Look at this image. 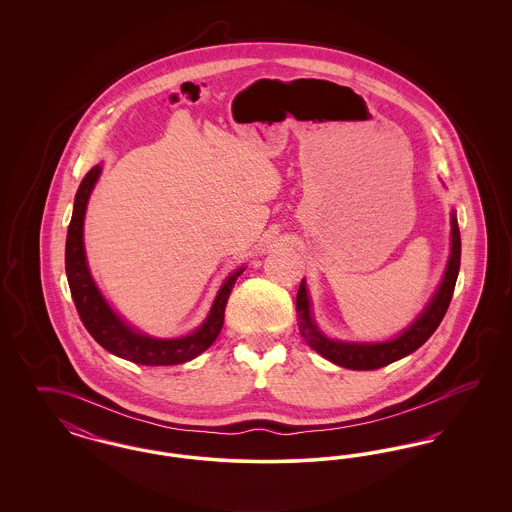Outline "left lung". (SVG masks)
I'll use <instances>...</instances> for the list:
<instances>
[{
  "mask_svg": "<svg viewBox=\"0 0 512 512\" xmlns=\"http://www.w3.org/2000/svg\"><path fill=\"white\" fill-rule=\"evenodd\" d=\"M459 268H461V232H459L457 213L453 211L451 213V253H449L447 267L439 282L438 290L432 295L424 311L414 318L401 334L386 341H341L328 338L318 328L317 320L313 317L311 295L307 290V282L303 278L295 299L301 338L307 341V345L315 349L318 355L343 368L374 370V368L395 363L411 355L436 332L441 318L445 317L447 307L451 303Z\"/></svg>",
  "mask_w": 512,
  "mask_h": 512,
  "instance_id": "8db88e82",
  "label": "left lung"
}]
</instances>
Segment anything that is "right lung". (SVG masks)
Listing matches in <instances>:
<instances>
[{
    "mask_svg": "<svg viewBox=\"0 0 512 512\" xmlns=\"http://www.w3.org/2000/svg\"><path fill=\"white\" fill-rule=\"evenodd\" d=\"M103 171L101 165H96L84 176L74 197L73 219L67 232L65 245V270L67 280L73 295L76 311L82 324L90 332V336L98 341L109 353L126 359L130 363L146 366L182 365L201 355L205 349L213 345L222 330L224 309L228 295L232 292L238 276L245 268L234 270L222 282L215 301L209 309V315L197 326L194 332L180 338H151L144 332L132 328L124 318L113 311L103 293L99 292L98 284L88 267L86 249H84V217L90 195L96 188L99 174Z\"/></svg>",
    "mask_w": 512,
    "mask_h": 512,
    "instance_id": "1",
    "label": "right lung"
}]
</instances>
